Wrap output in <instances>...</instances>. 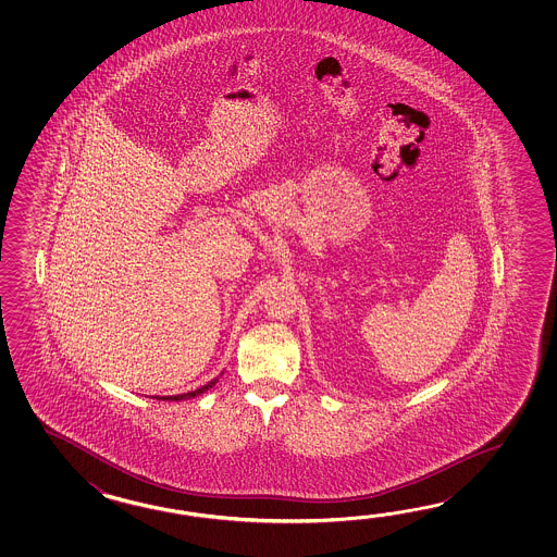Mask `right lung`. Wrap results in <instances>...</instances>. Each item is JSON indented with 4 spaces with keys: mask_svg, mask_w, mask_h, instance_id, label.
I'll return each mask as SVG.
<instances>
[{
    "mask_svg": "<svg viewBox=\"0 0 557 557\" xmlns=\"http://www.w3.org/2000/svg\"><path fill=\"white\" fill-rule=\"evenodd\" d=\"M214 382H209L207 386H201V388H197V391L187 392V394H178V396H166V398H159V400H185V398H193V396H197V394H202V392L209 391L211 386H213Z\"/></svg>",
    "mask_w": 557,
    "mask_h": 557,
    "instance_id": "add662e5",
    "label": "right lung"
}]
</instances>
